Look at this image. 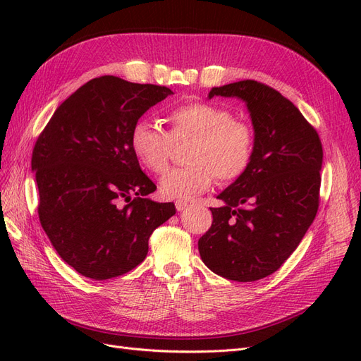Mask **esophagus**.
<instances>
[{
  "instance_id": "esophagus-1",
  "label": "esophagus",
  "mask_w": 361,
  "mask_h": 361,
  "mask_svg": "<svg viewBox=\"0 0 361 361\" xmlns=\"http://www.w3.org/2000/svg\"><path fill=\"white\" fill-rule=\"evenodd\" d=\"M174 206H176L178 211H185L188 207V203L183 202V200H176V203H174Z\"/></svg>"
}]
</instances>
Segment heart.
I'll return each mask as SVG.
<instances>
[{"label":"heart","instance_id":"1","mask_svg":"<svg viewBox=\"0 0 361 361\" xmlns=\"http://www.w3.org/2000/svg\"><path fill=\"white\" fill-rule=\"evenodd\" d=\"M170 133L155 120L138 118L130 128L129 145L141 166L157 174L167 169L173 140L194 138L188 149L187 167L171 169L161 178L164 197L190 200L212 187L216 176L231 182L250 167L255 152V134L223 106L190 102L167 113Z\"/></svg>","mask_w":361,"mask_h":361}]
</instances>
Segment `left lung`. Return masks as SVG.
Listing matches in <instances>:
<instances>
[{
	"label": "left lung",
	"instance_id": "left-lung-1",
	"mask_svg": "<svg viewBox=\"0 0 361 361\" xmlns=\"http://www.w3.org/2000/svg\"><path fill=\"white\" fill-rule=\"evenodd\" d=\"M245 102L255 129L250 167L218 194L214 221L199 239L204 265L235 281L276 272L309 231L319 206L322 145L316 129L285 96L253 81L214 87L207 94Z\"/></svg>",
	"mask_w": 361,
	"mask_h": 361
}]
</instances>
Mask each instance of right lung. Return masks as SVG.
Instances as JSON below:
<instances>
[{
	"mask_svg": "<svg viewBox=\"0 0 361 361\" xmlns=\"http://www.w3.org/2000/svg\"><path fill=\"white\" fill-rule=\"evenodd\" d=\"M173 92L113 75L72 93L39 135L31 158L39 218L59 256L81 276L126 274L147 256L149 238L176 214L145 195L157 185L141 171L130 128Z\"/></svg>",
	"mask_w": 361,
	"mask_h": 361,
	"instance_id": "obj_1",
	"label": "right lung"
}]
</instances>
